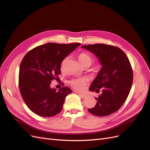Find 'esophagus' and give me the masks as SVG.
<instances>
[{
	"label": "esophagus",
	"mask_w": 150,
	"mask_h": 150,
	"mask_svg": "<svg viewBox=\"0 0 150 150\" xmlns=\"http://www.w3.org/2000/svg\"><path fill=\"white\" fill-rule=\"evenodd\" d=\"M79 96L80 97V98H87V96L86 95V94H80V93H79Z\"/></svg>",
	"instance_id": "1"
}]
</instances>
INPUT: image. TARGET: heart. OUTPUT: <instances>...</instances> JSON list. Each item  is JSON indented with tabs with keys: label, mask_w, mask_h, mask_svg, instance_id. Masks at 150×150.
I'll use <instances>...</instances> for the list:
<instances>
[{
	"label": "heart",
	"mask_w": 150,
	"mask_h": 150,
	"mask_svg": "<svg viewBox=\"0 0 150 150\" xmlns=\"http://www.w3.org/2000/svg\"><path fill=\"white\" fill-rule=\"evenodd\" d=\"M67 59H65L63 61V63L66 61ZM79 60L80 61V64H81L83 67H85L88 65V66H91V65L94 63V59L90 54L86 52H82L80 54L79 56ZM87 82V80L85 79H72L69 82L70 85L76 91H82L84 89V87L86 85Z\"/></svg>",
	"instance_id": "heart-1"
}]
</instances>
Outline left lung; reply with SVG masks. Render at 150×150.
<instances>
[{"label":"left lung","mask_w":150,"mask_h":150,"mask_svg":"<svg viewBox=\"0 0 150 150\" xmlns=\"http://www.w3.org/2000/svg\"><path fill=\"white\" fill-rule=\"evenodd\" d=\"M94 53L103 67L91 83L89 90L102 93L96 98L97 103L89 112L105 117L116 112L127 98L133 81V71L125 52L116 46L96 44L82 46Z\"/></svg>","instance_id":"obj_1"}]
</instances>
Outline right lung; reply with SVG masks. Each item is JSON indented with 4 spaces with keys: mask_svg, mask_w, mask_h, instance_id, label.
Listing matches in <instances>:
<instances>
[{
    "mask_svg": "<svg viewBox=\"0 0 150 150\" xmlns=\"http://www.w3.org/2000/svg\"><path fill=\"white\" fill-rule=\"evenodd\" d=\"M80 45L47 43L26 54L20 67L19 87L26 105L33 113L50 117L62 110L65 98L72 91L68 87L56 91L50 84L59 79L63 60Z\"/></svg>",
    "mask_w": 150,
    "mask_h": 150,
    "instance_id": "add662e5",
    "label": "right lung"
}]
</instances>
